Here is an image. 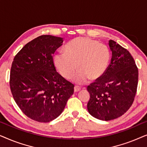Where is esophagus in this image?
I'll return each mask as SVG.
<instances>
[{
	"label": "esophagus",
	"instance_id": "esophagus-1",
	"mask_svg": "<svg viewBox=\"0 0 147 147\" xmlns=\"http://www.w3.org/2000/svg\"><path fill=\"white\" fill-rule=\"evenodd\" d=\"M80 90H81V88L79 87V86H76L75 87H74V92H79Z\"/></svg>",
	"mask_w": 147,
	"mask_h": 147
}]
</instances>
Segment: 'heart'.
<instances>
[{"label":"heart","mask_w":147,"mask_h":147,"mask_svg":"<svg viewBox=\"0 0 147 147\" xmlns=\"http://www.w3.org/2000/svg\"><path fill=\"white\" fill-rule=\"evenodd\" d=\"M111 54L107 45L90 38L79 37L72 39L64 48V53L54 56V63L65 79L73 77L78 84L86 83L90 79L97 80L105 73L110 63Z\"/></svg>","instance_id":"heart-1"}]
</instances>
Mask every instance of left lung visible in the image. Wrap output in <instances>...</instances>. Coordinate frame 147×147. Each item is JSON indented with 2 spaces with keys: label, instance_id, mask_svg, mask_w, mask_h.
<instances>
[{
  "label": "left lung",
  "instance_id": "8db88e82",
  "mask_svg": "<svg viewBox=\"0 0 147 147\" xmlns=\"http://www.w3.org/2000/svg\"><path fill=\"white\" fill-rule=\"evenodd\" d=\"M112 59L105 73L88 86L87 107L92 116L102 120L117 118L128 111L137 90L138 70L131 54L113 40L109 41Z\"/></svg>",
  "mask_w": 147,
  "mask_h": 147
}]
</instances>
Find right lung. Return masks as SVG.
I'll return each instance as SVG.
<instances>
[{"mask_svg":"<svg viewBox=\"0 0 147 147\" xmlns=\"http://www.w3.org/2000/svg\"><path fill=\"white\" fill-rule=\"evenodd\" d=\"M63 38L39 36L14 57L10 88L14 100L27 117L49 122L58 117L74 92V85L56 71L53 55Z\"/></svg>","mask_w":147,"mask_h":147,"instance_id":"add662e5","label":"right lung"}]
</instances>
